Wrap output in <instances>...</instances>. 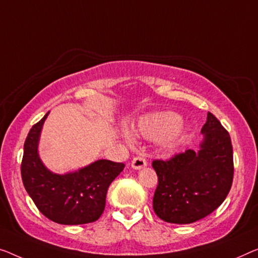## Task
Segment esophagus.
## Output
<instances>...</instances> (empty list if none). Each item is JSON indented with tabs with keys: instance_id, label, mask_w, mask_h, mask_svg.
<instances>
[{
	"instance_id": "esophagus-1",
	"label": "esophagus",
	"mask_w": 258,
	"mask_h": 258,
	"mask_svg": "<svg viewBox=\"0 0 258 258\" xmlns=\"http://www.w3.org/2000/svg\"><path fill=\"white\" fill-rule=\"evenodd\" d=\"M131 166H132V168H134V169H141V168L147 166V161H146L144 156L138 155L132 160V162H131Z\"/></svg>"
}]
</instances>
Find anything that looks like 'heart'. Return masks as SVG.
<instances>
[{"instance_id": "b5f03b06", "label": "heart", "mask_w": 258, "mask_h": 258, "mask_svg": "<svg viewBox=\"0 0 258 258\" xmlns=\"http://www.w3.org/2000/svg\"><path fill=\"white\" fill-rule=\"evenodd\" d=\"M180 119L175 113H156L144 117L138 124L137 132L146 138H160L166 136V141L171 144L178 139L182 132L180 128Z\"/></svg>"}]
</instances>
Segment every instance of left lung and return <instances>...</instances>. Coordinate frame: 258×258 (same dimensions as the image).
Returning a JSON list of instances; mask_svg holds the SVG:
<instances>
[{
    "mask_svg": "<svg viewBox=\"0 0 258 258\" xmlns=\"http://www.w3.org/2000/svg\"><path fill=\"white\" fill-rule=\"evenodd\" d=\"M201 151L187 149L169 160H154L157 175L153 209L170 224H191L221 205L232 187L233 146L229 133L213 113L203 126Z\"/></svg>",
    "mask_w": 258,
    "mask_h": 258,
    "instance_id": "obj_1",
    "label": "left lung"
}]
</instances>
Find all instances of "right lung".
Instances as JSON below:
<instances>
[{
    "mask_svg": "<svg viewBox=\"0 0 258 258\" xmlns=\"http://www.w3.org/2000/svg\"><path fill=\"white\" fill-rule=\"evenodd\" d=\"M47 114L32 126L24 142L21 172L25 190L37 209L56 224L83 225L98 220L104 211L107 189L125 164L98 160L66 175L47 170L37 152Z\"/></svg>",
    "mask_w": 258,
    "mask_h": 258,
    "instance_id": "1",
    "label": "right lung"
}]
</instances>
